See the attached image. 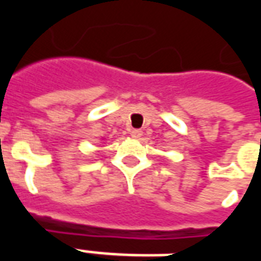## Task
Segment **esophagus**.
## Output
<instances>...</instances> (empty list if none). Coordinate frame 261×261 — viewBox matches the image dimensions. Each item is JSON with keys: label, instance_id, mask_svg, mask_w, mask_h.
Returning a JSON list of instances; mask_svg holds the SVG:
<instances>
[{"label": "esophagus", "instance_id": "1", "mask_svg": "<svg viewBox=\"0 0 261 261\" xmlns=\"http://www.w3.org/2000/svg\"><path fill=\"white\" fill-rule=\"evenodd\" d=\"M141 136H142L141 130H131V137H133V138H140Z\"/></svg>", "mask_w": 261, "mask_h": 261}]
</instances>
